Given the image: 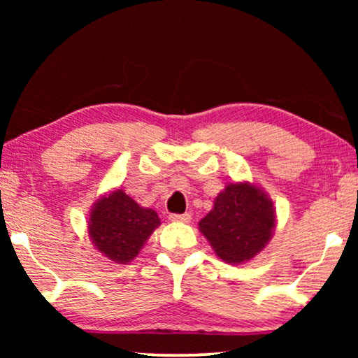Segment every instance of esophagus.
<instances>
[{
  "label": "esophagus",
  "instance_id": "obj_1",
  "mask_svg": "<svg viewBox=\"0 0 358 358\" xmlns=\"http://www.w3.org/2000/svg\"><path fill=\"white\" fill-rule=\"evenodd\" d=\"M169 220L171 222H178V223H189L190 213H171Z\"/></svg>",
  "mask_w": 358,
  "mask_h": 358
}]
</instances>
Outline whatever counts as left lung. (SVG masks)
<instances>
[{
  "mask_svg": "<svg viewBox=\"0 0 358 358\" xmlns=\"http://www.w3.org/2000/svg\"><path fill=\"white\" fill-rule=\"evenodd\" d=\"M273 224L275 215L264 192L249 184H229L199 227L218 257L238 264L262 251Z\"/></svg>",
  "mask_w": 358,
  "mask_h": 358,
  "instance_id": "obj_1",
  "label": "left lung"
}]
</instances>
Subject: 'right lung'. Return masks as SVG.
Listing matches in <instances>:
<instances>
[{"label":"right lung","mask_w":358,"mask_h":358,"mask_svg":"<svg viewBox=\"0 0 358 358\" xmlns=\"http://www.w3.org/2000/svg\"><path fill=\"white\" fill-rule=\"evenodd\" d=\"M159 224L156 212L141 208L124 190H115L96 203L90 220L94 246L115 262H130Z\"/></svg>","instance_id":"1"}]
</instances>
